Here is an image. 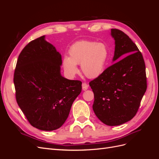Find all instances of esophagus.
Instances as JSON below:
<instances>
[{"mask_svg":"<svg viewBox=\"0 0 159 159\" xmlns=\"http://www.w3.org/2000/svg\"><path fill=\"white\" fill-rule=\"evenodd\" d=\"M88 88H89V85L87 84H86V83H83L82 84V89L84 91L87 90L88 89Z\"/></svg>","mask_w":159,"mask_h":159,"instance_id":"esophagus-1","label":"esophagus"}]
</instances>
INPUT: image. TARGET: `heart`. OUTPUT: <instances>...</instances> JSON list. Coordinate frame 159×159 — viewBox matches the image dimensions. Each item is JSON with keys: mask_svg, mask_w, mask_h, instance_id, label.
<instances>
[{"mask_svg": "<svg viewBox=\"0 0 159 159\" xmlns=\"http://www.w3.org/2000/svg\"><path fill=\"white\" fill-rule=\"evenodd\" d=\"M69 57L64 56L62 66L70 78L78 71L76 65L81 64V70L89 78H95L104 71L109 57L107 46L103 42L81 40L72 44L68 51Z\"/></svg>", "mask_w": 159, "mask_h": 159, "instance_id": "b5f03b06", "label": "heart"}]
</instances>
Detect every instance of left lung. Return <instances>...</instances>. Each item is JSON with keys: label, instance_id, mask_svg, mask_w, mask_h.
<instances>
[{"label": "left lung", "instance_id": "left-lung-1", "mask_svg": "<svg viewBox=\"0 0 159 159\" xmlns=\"http://www.w3.org/2000/svg\"><path fill=\"white\" fill-rule=\"evenodd\" d=\"M111 36L115 44L113 61L116 62L89 85L96 116L107 125L117 126L135 116L147 84L145 61L136 44L120 30L113 28Z\"/></svg>", "mask_w": 159, "mask_h": 159}]
</instances>
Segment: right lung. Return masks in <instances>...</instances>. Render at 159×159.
<instances>
[{"label":"right lung","instance_id":"obj_1","mask_svg":"<svg viewBox=\"0 0 159 159\" xmlns=\"http://www.w3.org/2000/svg\"><path fill=\"white\" fill-rule=\"evenodd\" d=\"M61 56L45 36L31 41L18 56L14 74L16 99L32 126L54 131L68 118L81 81L60 74Z\"/></svg>","mask_w":159,"mask_h":159}]
</instances>
